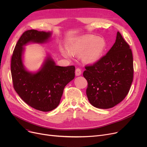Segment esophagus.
Listing matches in <instances>:
<instances>
[{"instance_id":"esophagus-1","label":"esophagus","mask_w":147,"mask_h":147,"mask_svg":"<svg viewBox=\"0 0 147 147\" xmlns=\"http://www.w3.org/2000/svg\"><path fill=\"white\" fill-rule=\"evenodd\" d=\"M75 73H76V75L77 76H79L81 75V74H82V70H81V69L79 68H76V72H75Z\"/></svg>"}]
</instances>
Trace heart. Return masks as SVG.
<instances>
[{"label": "heart", "mask_w": 147, "mask_h": 147, "mask_svg": "<svg viewBox=\"0 0 147 147\" xmlns=\"http://www.w3.org/2000/svg\"><path fill=\"white\" fill-rule=\"evenodd\" d=\"M105 48V42L102 38L86 35L77 38L68 46L69 52L73 54L83 53V59L87 63H94L101 57ZM64 55L69 57L70 54L64 52Z\"/></svg>", "instance_id": "b5f03b06"}]
</instances>
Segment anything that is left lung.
Returning <instances> with one entry per match:
<instances>
[{
    "instance_id": "obj_1",
    "label": "left lung",
    "mask_w": 147,
    "mask_h": 147,
    "mask_svg": "<svg viewBox=\"0 0 147 147\" xmlns=\"http://www.w3.org/2000/svg\"><path fill=\"white\" fill-rule=\"evenodd\" d=\"M86 95L96 108L110 109L125 98L134 78L133 55L128 43L117 33L115 42L105 55L86 65Z\"/></svg>"
}]
</instances>
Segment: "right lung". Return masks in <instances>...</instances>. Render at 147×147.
Segmentation results:
<instances>
[{
	"label": "right lung",
	"instance_id": "add662e5",
	"mask_svg": "<svg viewBox=\"0 0 147 147\" xmlns=\"http://www.w3.org/2000/svg\"><path fill=\"white\" fill-rule=\"evenodd\" d=\"M50 32L29 30L22 33L14 48L11 70L15 90L27 104L42 111L55 109L60 102L67 84L74 79L75 67L56 65L47 57L39 71L32 73L22 63L23 46L33 42L42 43L50 37Z\"/></svg>",
	"mask_w": 147,
	"mask_h": 147
}]
</instances>
